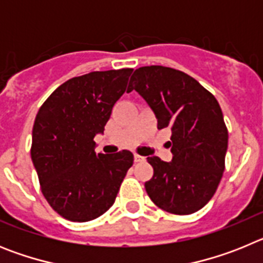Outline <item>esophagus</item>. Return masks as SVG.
<instances>
[{
    "instance_id": "esophagus-1",
    "label": "esophagus",
    "mask_w": 263,
    "mask_h": 263,
    "mask_svg": "<svg viewBox=\"0 0 263 263\" xmlns=\"http://www.w3.org/2000/svg\"><path fill=\"white\" fill-rule=\"evenodd\" d=\"M145 160L146 158L142 157V155H138V154L134 155V162H136V163H142V162H145Z\"/></svg>"
}]
</instances>
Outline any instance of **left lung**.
Listing matches in <instances>:
<instances>
[{"label": "left lung", "instance_id": "left-lung-1", "mask_svg": "<svg viewBox=\"0 0 263 263\" xmlns=\"http://www.w3.org/2000/svg\"><path fill=\"white\" fill-rule=\"evenodd\" d=\"M136 89L153 109L158 129H171L173 160L148 157L154 168L146 192L160 210L191 215L212 199L225 170L228 129L217 100L178 69H136L127 90Z\"/></svg>", "mask_w": 263, "mask_h": 263}]
</instances>
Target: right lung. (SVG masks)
Listing matches in <instances>:
<instances>
[{
	"mask_svg": "<svg viewBox=\"0 0 263 263\" xmlns=\"http://www.w3.org/2000/svg\"><path fill=\"white\" fill-rule=\"evenodd\" d=\"M133 69L95 71L53 90L35 117L31 159L53 211L69 221L95 220L113 205L134 157L127 150L96 154L111 109Z\"/></svg>",
	"mask_w": 263,
	"mask_h": 263,
	"instance_id": "obj_1",
	"label": "right lung"
}]
</instances>
